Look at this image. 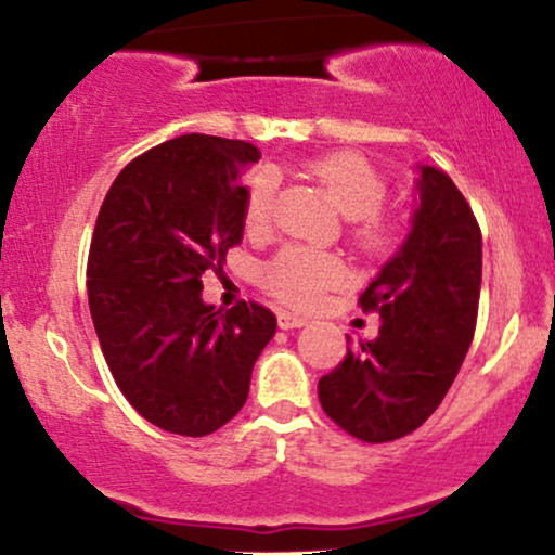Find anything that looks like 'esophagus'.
<instances>
[{"label": "esophagus", "instance_id": "34e87169", "mask_svg": "<svg viewBox=\"0 0 555 555\" xmlns=\"http://www.w3.org/2000/svg\"><path fill=\"white\" fill-rule=\"evenodd\" d=\"M302 326H308V318H305V315L289 313V310L279 313V328L289 331V328H302Z\"/></svg>", "mask_w": 555, "mask_h": 555}]
</instances>
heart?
I'll return each instance as SVG.
<instances>
[{"mask_svg":"<svg viewBox=\"0 0 555 555\" xmlns=\"http://www.w3.org/2000/svg\"><path fill=\"white\" fill-rule=\"evenodd\" d=\"M308 169L323 184L344 219H352L354 240L365 250H384L393 237V227L378 216V206L386 197L384 175L367 158L349 154V151L318 158ZM273 188H276V180L269 169H260L247 180V232H263L269 224ZM260 276L269 292L282 302L295 305V308H313L321 302L323 292L334 289L347 279V266L334 253L289 245L263 266Z\"/></svg>","mask_w":555,"mask_h":555,"instance_id":"heart-1","label":"heart"}]
</instances>
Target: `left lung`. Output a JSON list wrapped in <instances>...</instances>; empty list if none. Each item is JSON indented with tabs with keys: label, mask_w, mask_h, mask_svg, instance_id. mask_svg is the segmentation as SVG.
<instances>
[{
	"label": "left lung",
	"mask_w": 555,
	"mask_h": 555,
	"mask_svg": "<svg viewBox=\"0 0 555 555\" xmlns=\"http://www.w3.org/2000/svg\"><path fill=\"white\" fill-rule=\"evenodd\" d=\"M415 193L410 232L360 297L380 315L378 336L347 347L318 380L323 412L367 443L397 441L438 410L475 334L482 237L473 208L430 164H417Z\"/></svg>",
	"instance_id": "8db88e82"
}]
</instances>
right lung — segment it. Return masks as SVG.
<instances>
[{"label": "right lung", "mask_w": 555, "mask_h": 555, "mask_svg": "<svg viewBox=\"0 0 555 555\" xmlns=\"http://www.w3.org/2000/svg\"><path fill=\"white\" fill-rule=\"evenodd\" d=\"M245 140L182 135L119 171L95 219L88 305L125 399L156 428L208 436L245 404L276 315L258 302L216 310L203 273L245 232Z\"/></svg>", "instance_id": "right-lung-1"}]
</instances>
